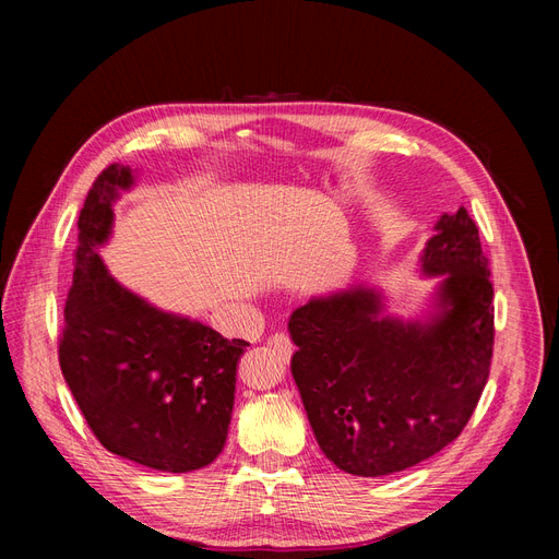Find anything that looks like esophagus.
<instances>
[{"label": "esophagus", "mask_w": 559, "mask_h": 559, "mask_svg": "<svg viewBox=\"0 0 559 559\" xmlns=\"http://www.w3.org/2000/svg\"><path fill=\"white\" fill-rule=\"evenodd\" d=\"M267 347L273 349V352H277L282 359H289V357H292V352H294L292 337H289V335H284V333H275L273 337H270V341H267Z\"/></svg>", "instance_id": "34e87169"}]
</instances>
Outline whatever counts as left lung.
<instances>
[{"label":"left lung","instance_id":"left-lung-1","mask_svg":"<svg viewBox=\"0 0 559 559\" xmlns=\"http://www.w3.org/2000/svg\"><path fill=\"white\" fill-rule=\"evenodd\" d=\"M433 230L419 273L438 284L419 314H389L378 286L354 284L289 317L292 376L310 427L352 476H389L441 452L485 389L495 292L478 228L460 207Z\"/></svg>","mask_w":559,"mask_h":559}]
</instances>
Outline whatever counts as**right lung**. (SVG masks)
Instances as JSON below:
<instances>
[{"mask_svg": "<svg viewBox=\"0 0 559 559\" xmlns=\"http://www.w3.org/2000/svg\"><path fill=\"white\" fill-rule=\"evenodd\" d=\"M138 173L109 165L79 214V247L60 337V368L88 427L109 452L146 468L189 473L226 445L235 368L247 341L165 312L111 277L99 257L114 202Z\"/></svg>", "mask_w": 559, "mask_h": 559, "instance_id": "right-lung-1", "label": "right lung"}]
</instances>
